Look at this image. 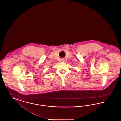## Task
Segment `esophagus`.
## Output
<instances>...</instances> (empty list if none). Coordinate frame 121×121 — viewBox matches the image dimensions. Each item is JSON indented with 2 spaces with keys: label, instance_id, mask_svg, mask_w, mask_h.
Returning a JSON list of instances; mask_svg holds the SVG:
<instances>
[{
  "label": "esophagus",
  "instance_id": "1",
  "mask_svg": "<svg viewBox=\"0 0 121 121\" xmlns=\"http://www.w3.org/2000/svg\"><path fill=\"white\" fill-rule=\"evenodd\" d=\"M61 61H62V62H64V61H65V59H63V58L61 59Z\"/></svg>",
  "mask_w": 121,
  "mask_h": 121
}]
</instances>
